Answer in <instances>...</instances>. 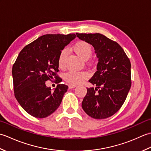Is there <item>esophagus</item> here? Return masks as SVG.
I'll list each match as a JSON object with an SVG mask.
<instances>
[{
  "label": "esophagus",
  "instance_id": "esophagus-1",
  "mask_svg": "<svg viewBox=\"0 0 151 151\" xmlns=\"http://www.w3.org/2000/svg\"><path fill=\"white\" fill-rule=\"evenodd\" d=\"M76 86L75 85V84H69V89H72V88H75Z\"/></svg>",
  "mask_w": 151,
  "mask_h": 151
}]
</instances>
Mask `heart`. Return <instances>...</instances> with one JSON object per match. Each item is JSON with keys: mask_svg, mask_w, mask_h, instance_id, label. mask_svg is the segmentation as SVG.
I'll use <instances>...</instances> for the list:
<instances>
[{"mask_svg": "<svg viewBox=\"0 0 151 151\" xmlns=\"http://www.w3.org/2000/svg\"><path fill=\"white\" fill-rule=\"evenodd\" d=\"M73 49L82 59L84 60H88L91 56L93 52L91 45L84 41H80L75 43V45L73 46ZM67 56V49H63L61 50L58 59V64L60 68L62 69L64 67ZM88 76L89 75L87 72H76L74 71V70H69L65 75V80L69 84H77L84 81L85 79L88 78Z\"/></svg>", "mask_w": 151, "mask_h": 151, "instance_id": "heart-1", "label": "heart"}]
</instances>
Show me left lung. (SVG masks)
Listing matches in <instances>:
<instances>
[{
    "label": "left lung",
    "instance_id": "8db88e82",
    "mask_svg": "<svg viewBox=\"0 0 151 151\" xmlns=\"http://www.w3.org/2000/svg\"><path fill=\"white\" fill-rule=\"evenodd\" d=\"M80 40L94 47L99 59L97 70L89 82L83 110L92 118L101 119L115 114L124 102L131 87V64L117 42L101 34H78Z\"/></svg>",
    "mask_w": 151,
    "mask_h": 151
}]
</instances>
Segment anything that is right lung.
I'll return each instance as SVG.
<instances>
[{
  "label": "right lung",
  "instance_id": "right-lung-1",
  "mask_svg": "<svg viewBox=\"0 0 151 151\" xmlns=\"http://www.w3.org/2000/svg\"><path fill=\"white\" fill-rule=\"evenodd\" d=\"M76 37L75 34H46L25 46L12 67L14 95L21 107L32 116L45 118L60 106L68 86L61 79L58 59L61 50ZM56 78L52 92L45 82Z\"/></svg>",
  "mask_w": 151,
  "mask_h": 151
}]
</instances>
